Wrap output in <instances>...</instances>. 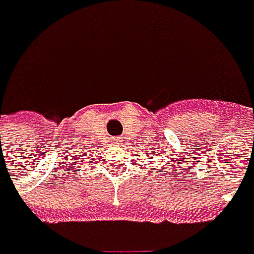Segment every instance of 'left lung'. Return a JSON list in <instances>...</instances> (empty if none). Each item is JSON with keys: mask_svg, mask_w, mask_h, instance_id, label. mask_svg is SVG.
<instances>
[{"mask_svg": "<svg viewBox=\"0 0 254 254\" xmlns=\"http://www.w3.org/2000/svg\"><path fill=\"white\" fill-rule=\"evenodd\" d=\"M181 161H182V160H181Z\"/></svg>", "mask_w": 254, "mask_h": 254, "instance_id": "8db88e82", "label": "left lung"}]
</instances>
